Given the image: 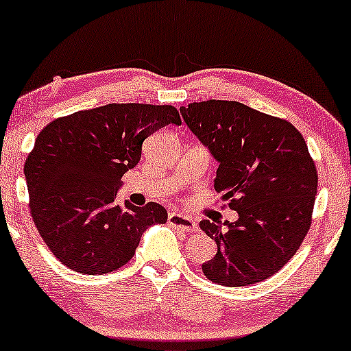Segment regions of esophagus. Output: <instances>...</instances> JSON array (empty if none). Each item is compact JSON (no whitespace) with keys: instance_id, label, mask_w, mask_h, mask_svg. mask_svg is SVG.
<instances>
[{"instance_id":"34e87169","label":"esophagus","mask_w":351,"mask_h":351,"mask_svg":"<svg viewBox=\"0 0 351 351\" xmlns=\"http://www.w3.org/2000/svg\"><path fill=\"white\" fill-rule=\"evenodd\" d=\"M167 222H169L171 227L182 230V232H196V230H198V223H196L193 219L186 217V215H182L179 213H171L167 215Z\"/></svg>"}]
</instances>
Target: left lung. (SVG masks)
<instances>
[{
  "instance_id": "left-lung-1",
  "label": "left lung",
  "mask_w": 351,
  "mask_h": 351,
  "mask_svg": "<svg viewBox=\"0 0 351 351\" xmlns=\"http://www.w3.org/2000/svg\"><path fill=\"white\" fill-rule=\"evenodd\" d=\"M182 118L219 162L214 189L238 220H201L217 244L203 263L209 281L247 286L281 270L311 225L318 174L302 134L285 119L233 100L180 107Z\"/></svg>"
}]
</instances>
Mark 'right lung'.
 I'll return each instance as SVG.
<instances>
[{"label": "right lung", "instance_id": "right-lung-1", "mask_svg": "<svg viewBox=\"0 0 351 351\" xmlns=\"http://www.w3.org/2000/svg\"><path fill=\"white\" fill-rule=\"evenodd\" d=\"M172 105L108 104L54 119L25 161L30 210L51 252L70 270L105 275L131 261L143 232L165 223L161 204L114 203L142 143L180 124Z\"/></svg>", "mask_w": 351, "mask_h": 351}]
</instances>
